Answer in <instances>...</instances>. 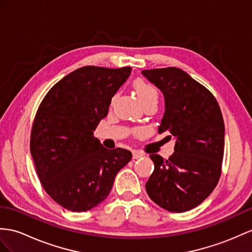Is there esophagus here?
I'll use <instances>...</instances> for the list:
<instances>
[{"label":"esophagus","mask_w":252,"mask_h":252,"mask_svg":"<svg viewBox=\"0 0 252 252\" xmlns=\"http://www.w3.org/2000/svg\"><path fill=\"white\" fill-rule=\"evenodd\" d=\"M143 156H144L143 153H140L138 151H133L132 152V158L133 159H138V158H141V157H143Z\"/></svg>","instance_id":"obj_1"}]
</instances>
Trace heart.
Listing matches in <instances>:
<instances>
[{
  "label": "heart",
  "mask_w": 252,
  "mask_h": 252,
  "mask_svg": "<svg viewBox=\"0 0 252 252\" xmlns=\"http://www.w3.org/2000/svg\"><path fill=\"white\" fill-rule=\"evenodd\" d=\"M133 89L136 91L139 100L142 103V106H146L149 103L158 101V92L154 85H152L143 79H137L133 81Z\"/></svg>",
  "instance_id": "obj_1"
}]
</instances>
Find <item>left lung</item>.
I'll return each mask as SVG.
<instances>
[{
  "label": "left lung",
  "mask_w": 252,
  "mask_h": 252,
  "mask_svg": "<svg viewBox=\"0 0 252 252\" xmlns=\"http://www.w3.org/2000/svg\"><path fill=\"white\" fill-rule=\"evenodd\" d=\"M161 91L164 113L158 132L174 137V153L150 157L154 172L145 184L157 205L183 213L201 204L216 187L221 173L224 123L217 100L207 89L175 67L142 70ZM171 139V136H169Z\"/></svg>",
  "instance_id": "8db88e82"
}]
</instances>
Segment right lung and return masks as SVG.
I'll return each instance as SVG.
<instances>
[{"label": "right lung", "instance_id": "right-lung-1", "mask_svg": "<svg viewBox=\"0 0 252 252\" xmlns=\"http://www.w3.org/2000/svg\"><path fill=\"white\" fill-rule=\"evenodd\" d=\"M130 67L85 66L48 92L36 113L30 150L42 187L71 212L90 211L105 200L131 152L108 150L93 132Z\"/></svg>", "mask_w": 252, "mask_h": 252}]
</instances>
